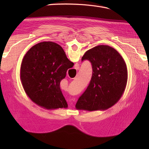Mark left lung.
<instances>
[{"instance_id":"obj_1","label":"left lung","mask_w":149,"mask_h":149,"mask_svg":"<svg viewBox=\"0 0 149 149\" xmlns=\"http://www.w3.org/2000/svg\"><path fill=\"white\" fill-rule=\"evenodd\" d=\"M89 60L93 72L90 83L75 105L78 110H106L118 102L127 82V68L118 51L108 45L87 50L82 61Z\"/></svg>"}]
</instances>
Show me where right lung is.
<instances>
[{
    "instance_id": "obj_1",
    "label": "right lung",
    "mask_w": 149,
    "mask_h": 149,
    "mask_svg": "<svg viewBox=\"0 0 149 149\" xmlns=\"http://www.w3.org/2000/svg\"><path fill=\"white\" fill-rule=\"evenodd\" d=\"M74 66L62 47L43 42L31 47L20 66V81L25 92L37 105L47 109L67 108L60 82Z\"/></svg>"
}]
</instances>
